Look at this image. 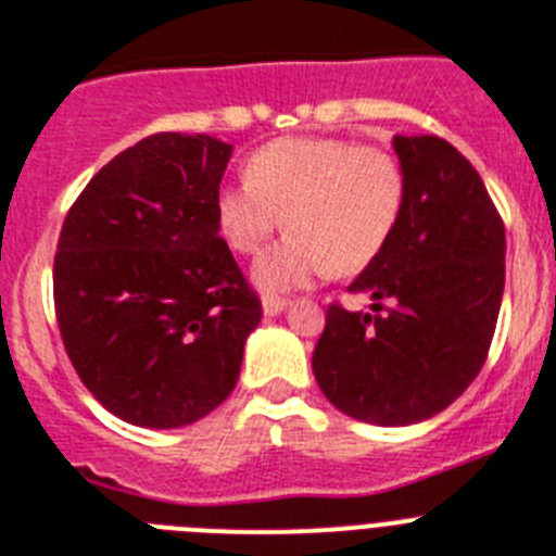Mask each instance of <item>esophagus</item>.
<instances>
[{
	"label": "esophagus",
	"mask_w": 556,
	"mask_h": 556,
	"mask_svg": "<svg viewBox=\"0 0 556 556\" xmlns=\"http://www.w3.org/2000/svg\"><path fill=\"white\" fill-rule=\"evenodd\" d=\"M288 308V300H279V296H265L263 300V314L265 317H277Z\"/></svg>",
	"instance_id": "34e87169"
}]
</instances>
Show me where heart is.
Segmentation results:
<instances>
[{"instance_id": "b5f03b06", "label": "heart", "mask_w": 556, "mask_h": 556, "mask_svg": "<svg viewBox=\"0 0 556 556\" xmlns=\"http://www.w3.org/2000/svg\"><path fill=\"white\" fill-rule=\"evenodd\" d=\"M394 153L342 137H282L251 153L245 182L216 193V228L237 254H254L279 225L282 242L256 256L265 293L308 288L333 268L351 277L380 256L405 207Z\"/></svg>"}]
</instances>
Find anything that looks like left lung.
<instances>
[{"label": "left lung", "instance_id": "8db88e82", "mask_svg": "<svg viewBox=\"0 0 556 556\" xmlns=\"http://www.w3.org/2000/svg\"><path fill=\"white\" fill-rule=\"evenodd\" d=\"M405 207L380 256L349 286L371 314L328 308L314 377L333 408L410 426L480 374L505 288V228L480 174L440 137H394Z\"/></svg>", "mask_w": 556, "mask_h": 556}]
</instances>
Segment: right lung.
Segmentation results:
<instances>
[{
  "label": "right lung",
  "mask_w": 556,
  "mask_h": 556,
  "mask_svg": "<svg viewBox=\"0 0 556 556\" xmlns=\"http://www.w3.org/2000/svg\"><path fill=\"white\" fill-rule=\"evenodd\" d=\"M233 146L153 134L67 211L53 302L79 380L114 417L182 428L231 396L263 305L216 228Z\"/></svg>",
  "instance_id": "add662e5"
}]
</instances>
